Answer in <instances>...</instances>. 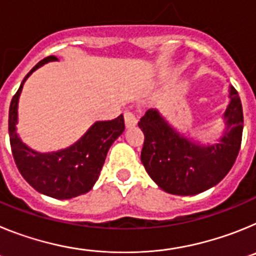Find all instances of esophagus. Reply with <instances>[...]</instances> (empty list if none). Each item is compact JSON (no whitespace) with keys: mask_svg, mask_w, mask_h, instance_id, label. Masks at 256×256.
I'll list each match as a JSON object with an SVG mask.
<instances>
[{"mask_svg":"<svg viewBox=\"0 0 256 256\" xmlns=\"http://www.w3.org/2000/svg\"><path fill=\"white\" fill-rule=\"evenodd\" d=\"M124 120H126V126L128 128L136 126L137 124V115L130 110H126V112H124Z\"/></svg>","mask_w":256,"mask_h":256,"instance_id":"34e87169","label":"esophagus"}]
</instances>
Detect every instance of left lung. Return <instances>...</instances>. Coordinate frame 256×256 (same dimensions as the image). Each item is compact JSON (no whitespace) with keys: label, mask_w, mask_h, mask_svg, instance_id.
<instances>
[{"label":"left lung","mask_w":256,"mask_h":256,"mask_svg":"<svg viewBox=\"0 0 256 256\" xmlns=\"http://www.w3.org/2000/svg\"><path fill=\"white\" fill-rule=\"evenodd\" d=\"M224 112L227 130L218 144L201 146L178 134L159 112L150 108L138 122L144 136L141 160L154 182L172 195H196L227 176L242 141L244 114L236 88L230 87Z\"/></svg>","instance_id":"1"}]
</instances>
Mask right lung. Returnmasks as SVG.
<instances>
[{"label": "right lung", "mask_w": 256, "mask_h": 256, "mask_svg": "<svg viewBox=\"0 0 256 256\" xmlns=\"http://www.w3.org/2000/svg\"><path fill=\"white\" fill-rule=\"evenodd\" d=\"M52 60H56L55 56L40 60L22 79L10 104L8 134L14 160L24 180L40 194L64 200L86 194L94 187L100 177L108 148L123 133L126 126L123 115L112 120L96 122L73 146L52 154L36 152L22 144L15 128L22 84L36 69Z\"/></svg>", "instance_id": "right-lung-1"}]
</instances>
